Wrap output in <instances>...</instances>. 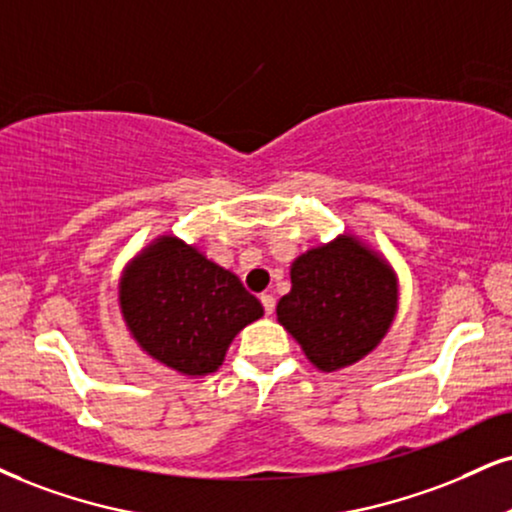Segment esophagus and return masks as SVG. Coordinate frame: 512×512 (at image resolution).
Instances as JSON below:
<instances>
[{
  "mask_svg": "<svg viewBox=\"0 0 512 512\" xmlns=\"http://www.w3.org/2000/svg\"><path fill=\"white\" fill-rule=\"evenodd\" d=\"M261 304L266 308V313L270 315L275 311V296L273 294H261Z\"/></svg>",
  "mask_w": 512,
  "mask_h": 512,
  "instance_id": "1",
  "label": "esophagus"
}]
</instances>
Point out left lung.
Here are the masks:
<instances>
[{
    "instance_id": "left-lung-1",
    "label": "left lung",
    "mask_w": 512,
    "mask_h": 512,
    "mask_svg": "<svg viewBox=\"0 0 512 512\" xmlns=\"http://www.w3.org/2000/svg\"><path fill=\"white\" fill-rule=\"evenodd\" d=\"M289 277L277 323L320 372L344 370L375 351L399 311L394 266L353 232L296 256Z\"/></svg>"
}]
</instances>
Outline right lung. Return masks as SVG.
<instances>
[{"instance_id": "add662e5", "label": "right lung", "mask_w": 512, "mask_h": 512, "mask_svg": "<svg viewBox=\"0 0 512 512\" xmlns=\"http://www.w3.org/2000/svg\"><path fill=\"white\" fill-rule=\"evenodd\" d=\"M118 308L137 346L185 377L216 372L232 339L263 315L232 270L175 235L151 239L125 263Z\"/></svg>"}]
</instances>
